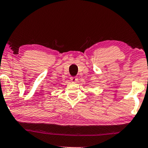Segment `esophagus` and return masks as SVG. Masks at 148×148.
Segmentation results:
<instances>
[{
	"label": "esophagus",
	"mask_w": 148,
	"mask_h": 148,
	"mask_svg": "<svg viewBox=\"0 0 148 148\" xmlns=\"http://www.w3.org/2000/svg\"><path fill=\"white\" fill-rule=\"evenodd\" d=\"M70 79H71V81L72 82H77V80H78V78L77 77H71Z\"/></svg>",
	"instance_id": "obj_1"
}]
</instances>
